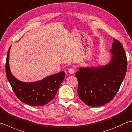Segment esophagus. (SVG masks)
Returning <instances> with one entry per match:
<instances>
[{
  "label": "esophagus",
  "instance_id": "1",
  "mask_svg": "<svg viewBox=\"0 0 132 132\" xmlns=\"http://www.w3.org/2000/svg\"><path fill=\"white\" fill-rule=\"evenodd\" d=\"M69 72L70 74H74L75 73V71H76V70H75V68H73V67H71V68H70L69 69Z\"/></svg>",
  "mask_w": 132,
  "mask_h": 132
}]
</instances>
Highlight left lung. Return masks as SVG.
<instances>
[{"label":"left lung","instance_id":"1","mask_svg":"<svg viewBox=\"0 0 132 132\" xmlns=\"http://www.w3.org/2000/svg\"><path fill=\"white\" fill-rule=\"evenodd\" d=\"M113 40L109 63L79 68L76 73L79 98L90 106H101L112 101L125 78L127 69L125 51L120 42L114 38Z\"/></svg>","mask_w":132,"mask_h":132}]
</instances>
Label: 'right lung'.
<instances>
[{
	"label": "right lung",
	"instance_id": "obj_1",
	"mask_svg": "<svg viewBox=\"0 0 132 132\" xmlns=\"http://www.w3.org/2000/svg\"><path fill=\"white\" fill-rule=\"evenodd\" d=\"M11 46L7 52L6 73L8 81L16 96L20 101L33 106L48 104L55 97L65 77L64 72L51 75L37 82L28 83L20 81L12 76L10 69L9 53Z\"/></svg>",
	"mask_w": 132,
	"mask_h": 132
}]
</instances>
